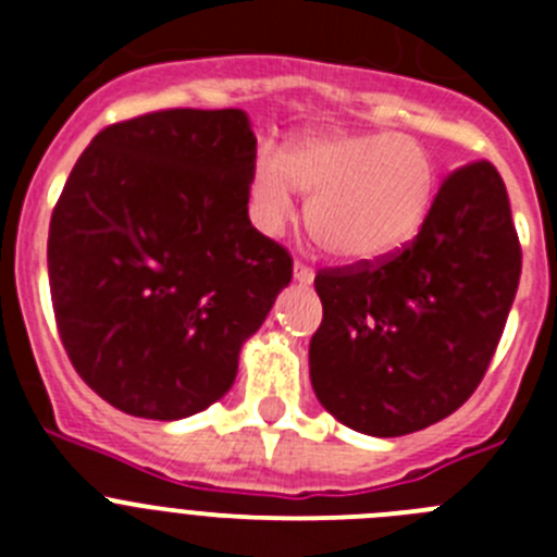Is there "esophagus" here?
<instances>
[{
    "instance_id": "34e87169",
    "label": "esophagus",
    "mask_w": 557,
    "mask_h": 557,
    "mask_svg": "<svg viewBox=\"0 0 557 557\" xmlns=\"http://www.w3.org/2000/svg\"><path fill=\"white\" fill-rule=\"evenodd\" d=\"M293 275H295V282L304 284V287H307V284H312V282H314V270L309 268V264H304V262H295Z\"/></svg>"
}]
</instances>
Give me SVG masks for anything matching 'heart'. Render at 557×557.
<instances>
[{"instance_id":"1","label":"heart","mask_w":557,"mask_h":557,"mask_svg":"<svg viewBox=\"0 0 557 557\" xmlns=\"http://www.w3.org/2000/svg\"><path fill=\"white\" fill-rule=\"evenodd\" d=\"M437 164L412 136L391 131H323L287 150L262 147L250 178V218L278 234L309 198V225L337 259L373 264L424 228L437 195Z\"/></svg>"}]
</instances>
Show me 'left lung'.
Returning a JSON list of instances; mask_svg holds the SVG:
<instances>
[{"mask_svg": "<svg viewBox=\"0 0 557 557\" xmlns=\"http://www.w3.org/2000/svg\"><path fill=\"white\" fill-rule=\"evenodd\" d=\"M521 248L488 161L441 184L424 228L376 264L321 270L312 391L339 424L398 437L437 424L476 391L513 307Z\"/></svg>", "mask_w": 557, "mask_h": 557, "instance_id": "1", "label": "left lung"}]
</instances>
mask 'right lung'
Masks as SVG:
<instances>
[{
	"mask_svg": "<svg viewBox=\"0 0 557 557\" xmlns=\"http://www.w3.org/2000/svg\"><path fill=\"white\" fill-rule=\"evenodd\" d=\"M253 164L239 108L116 122L77 159L49 223V289L72 366L116 410L178 421L234 385L293 278L250 225Z\"/></svg>",
	"mask_w": 557,
	"mask_h": 557,
	"instance_id": "obj_1",
	"label": "right lung"
}]
</instances>
